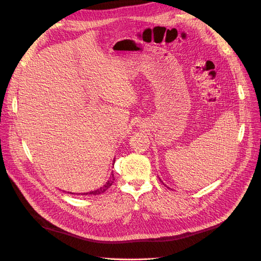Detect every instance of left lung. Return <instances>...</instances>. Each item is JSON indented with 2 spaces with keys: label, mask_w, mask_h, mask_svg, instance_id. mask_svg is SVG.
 <instances>
[{
  "label": "left lung",
  "mask_w": 261,
  "mask_h": 261,
  "mask_svg": "<svg viewBox=\"0 0 261 261\" xmlns=\"http://www.w3.org/2000/svg\"><path fill=\"white\" fill-rule=\"evenodd\" d=\"M160 180H161V179H160ZM161 183H162V184H163V181H162V180H161ZM163 185H164V184H163Z\"/></svg>",
  "instance_id": "1"
}]
</instances>
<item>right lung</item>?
<instances>
[{"instance_id":"obj_1","label":"right lung","mask_w":261,"mask_h":261,"mask_svg":"<svg viewBox=\"0 0 261 261\" xmlns=\"http://www.w3.org/2000/svg\"><path fill=\"white\" fill-rule=\"evenodd\" d=\"M113 183H114V175L112 174L111 176H110V179L107 181V184H105L101 188L96 189V191L90 192V193H84V195H100V194H102V193H105V192L107 191V189L110 188V186H111ZM72 194H73V193H72Z\"/></svg>"}]
</instances>
